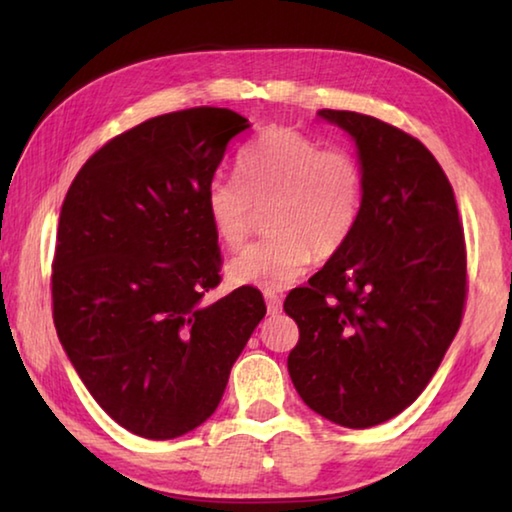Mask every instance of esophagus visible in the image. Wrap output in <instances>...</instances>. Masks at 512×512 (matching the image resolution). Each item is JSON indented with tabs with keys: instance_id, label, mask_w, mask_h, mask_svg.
Segmentation results:
<instances>
[{
	"instance_id": "34e87169",
	"label": "esophagus",
	"mask_w": 512,
	"mask_h": 512,
	"mask_svg": "<svg viewBox=\"0 0 512 512\" xmlns=\"http://www.w3.org/2000/svg\"><path fill=\"white\" fill-rule=\"evenodd\" d=\"M264 300H266V307H268V314H280V309H282V298L277 296V293H273V291H266L264 293Z\"/></svg>"
}]
</instances>
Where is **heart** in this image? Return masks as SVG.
Wrapping results in <instances>:
<instances>
[{"label":"heart","instance_id":"heart-1","mask_svg":"<svg viewBox=\"0 0 512 512\" xmlns=\"http://www.w3.org/2000/svg\"><path fill=\"white\" fill-rule=\"evenodd\" d=\"M205 216L230 250L248 241L257 212H268V241L228 264L237 287L282 291L307 271L311 259L339 255L363 207V169L345 149L296 128H268L241 149L237 178L214 176L203 192Z\"/></svg>","mask_w":512,"mask_h":512}]
</instances>
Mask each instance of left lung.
I'll use <instances>...</instances> for the list:
<instances>
[{
    "label": "left lung",
    "mask_w": 512,
    "mask_h": 512,
    "mask_svg": "<svg viewBox=\"0 0 512 512\" xmlns=\"http://www.w3.org/2000/svg\"><path fill=\"white\" fill-rule=\"evenodd\" d=\"M318 115L357 144L363 207L341 253L284 300L300 329L287 366L309 409L368 429L418 400L452 345L465 235L454 189L420 140L359 112Z\"/></svg>",
    "instance_id": "left-lung-1"
}]
</instances>
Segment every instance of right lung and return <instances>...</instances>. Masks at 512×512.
Returning a JSON list of instances; mask_svg holds the SVG:
<instances>
[{
    "instance_id": "add662e5",
    "label": "right lung",
    "mask_w": 512,
    "mask_h": 512,
    "mask_svg": "<svg viewBox=\"0 0 512 512\" xmlns=\"http://www.w3.org/2000/svg\"><path fill=\"white\" fill-rule=\"evenodd\" d=\"M228 108H189L112 137L76 173L51 264L54 325L112 420L171 440L219 406L230 368L266 316L262 293L221 282L203 192L232 137Z\"/></svg>"
}]
</instances>
